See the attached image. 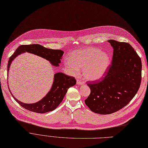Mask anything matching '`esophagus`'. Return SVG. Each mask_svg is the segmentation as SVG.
<instances>
[{
  "label": "esophagus",
  "instance_id": "obj_1",
  "mask_svg": "<svg viewBox=\"0 0 148 148\" xmlns=\"http://www.w3.org/2000/svg\"><path fill=\"white\" fill-rule=\"evenodd\" d=\"M77 84H79V85H83L84 84V82L81 79H77Z\"/></svg>",
  "mask_w": 148,
  "mask_h": 148
}]
</instances>
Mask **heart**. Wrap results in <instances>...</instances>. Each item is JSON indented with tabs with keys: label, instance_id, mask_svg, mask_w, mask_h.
Returning a JSON list of instances; mask_svg holds the SVG:
<instances>
[{
	"label": "heart",
	"instance_id": "1",
	"mask_svg": "<svg viewBox=\"0 0 148 148\" xmlns=\"http://www.w3.org/2000/svg\"><path fill=\"white\" fill-rule=\"evenodd\" d=\"M110 60L107 53L100 49L88 47L76 50L65 59L64 66L72 74H77L83 69L84 76L88 80H97L106 72Z\"/></svg>",
	"mask_w": 148,
	"mask_h": 148
}]
</instances>
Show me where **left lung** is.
<instances>
[{
  "mask_svg": "<svg viewBox=\"0 0 148 148\" xmlns=\"http://www.w3.org/2000/svg\"><path fill=\"white\" fill-rule=\"evenodd\" d=\"M108 42L114 49L112 63L102 79L87 84L91 91L85 103L101 114L113 113L128 105L142 81V61L134 48L126 42Z\"/></svg>",
  "mask_w": 148,
  "mask_h": 148,
  "instance_id": "obj_1",
  "label": "left lung"
}]
</instances>
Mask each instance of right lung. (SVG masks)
<instances>
[{
    "label": "right lung",
    "mask_w": 148,
    "mask_h": 148,
    "mask_svg": "<svg viewBox=\"0 0 148 148\" xmlns=\"http://www.w3.org/2000/svg\"><path fill=\"white\" fill-rule=\"evenodd\" d=\"M27 52L43 57L49 61L52 65L58 66L64 52L58 49H51L45 47L40 45H21L14 52L9 59L8 63V73L11 62L17 55ZM76 83L74 77L67 76L62 73H57L54 76V81L50 91L41 101L35 103H25L21 102L13 96L18 104L24 108L37 113H45L51 111L58 107L66 95L67 90ZM10 90V89H9ZM11 93V91H10Z\"/></svg>",
    "instance_id": "right-lung-1"
}]
</instances>
